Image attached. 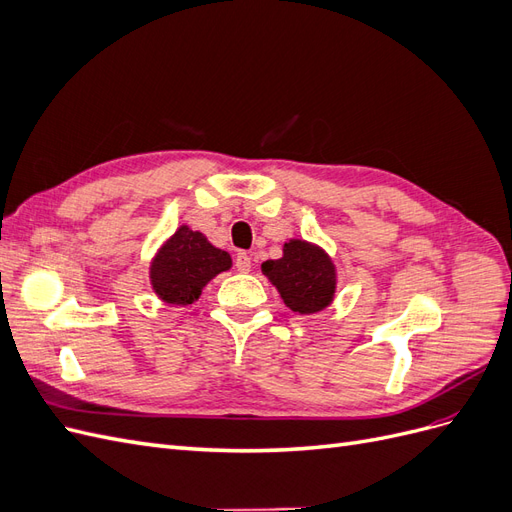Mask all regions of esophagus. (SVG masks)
<instances>
[{
  "label": "esophagus",
  "mask_w": 512,
  "mask_h": 512,
  "mask_svg": "<svg viewBox=\"0 0 512 512\" xmlns=\"http://www.w3.org/2000/svg\"><path fill=\"white\" fill-rule=\"evenodd\" d=\"M235 267H237V271L247 273V271L252 269V256L247 254V252H239L237 258H235Z\"/></svg>",
  "instance_id": "1"
}]
</instances>
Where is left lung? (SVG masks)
Returning a JSON list of instances; mask_svg holds the SVG:
<instances>
[{
    "label": "left lung",
    "instance_id": "left-lung-1",
    "mask_svg": "<svg viewBox=\"0 0 512 512\" xmlns=\"http://www.w3.org/2000/svg\"><path fill=\"white\" fill-rule=\"evenodd\" d=\"M260 269L292 312L309 316L333 303L337 273L331 256L320 245L290 239L284 243L282 258L262 262Z\"/></svg>",
    "mask_w": 512,
    "mask_h": 512
}]
</instances>
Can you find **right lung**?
<instances>
[{
  "mask_svg": "<svg viewBox=\"0 0 512 512\" xmlns=\"http://www.w3.org/2000/svg\"><path fill=\"white\" fill-rule=\"evenodd\" d=\"M232 258L211 245L203 232L179 226L153 256L149 267L151 288L168 305H190L215 275L228 271Z\"/></svg>",
  "mask_w": 512,
  "mask_h": 512,
  "instance_id": "1",
  "label": "right lung"
}]
</instances>
